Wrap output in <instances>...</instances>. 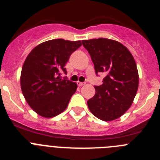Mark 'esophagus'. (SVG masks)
I'll return each instance as SVG.
<instances>
[{"label": "esophagus", "mask_w": 160, "mask_h": 160, "mask_svg": "<svg viewBox=\"0 0 160 160\" xmlns=\"http://www.w3.org/2000/svg\"><path fill=\"white\" fill-rule=\"evenodd\" d=\"M77 85H78L79 87H82V86H83V85L85 84V83H82V82H80V81H78L77 82Z\"/></svg>", "instance_id": "1"}]
</instances>
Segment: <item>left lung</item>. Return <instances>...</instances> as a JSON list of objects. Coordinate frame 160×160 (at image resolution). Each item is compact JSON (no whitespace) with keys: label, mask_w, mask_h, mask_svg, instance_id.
<instances>
[{"label":"left lung","mask_w":160,"mask_h":160,"mask_svg":"<svg viewBox=\"0 0 160 160\" xmlns=\"http://www.w3.org/2000/svg\"><path fill=\"white\" fill-rule=\"evenodd\" d=\"M97 75L104 73L102 85L94 86L95 95L88 101L92 114L110 122L123 115L132 105L138 87L136 63L129 50L108 38L83 40Z\"/></svg>","instance_id":"left-lung-1"}]
</instances>
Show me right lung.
Wrapping results in <instances>:
<instances>
[{
  "mask_svg": "<svg viewBox=\"0 0 160 160\" xmlns=\"http://www.w3.org/2000/svg\"><path fill=\"white\" fill-rule=\"evenodd\" d=\"M81 42L62 38L49 40L34 48L27 56L21 73V88L28 105L44 118L65 111L77 84L61 79L65 65Z\"/></svg>",
  "mask_w": 160,
  "mask_h": 160,
  "instance_id": "obj_1",
  "label": "right lung"
}]
</instances>
